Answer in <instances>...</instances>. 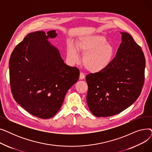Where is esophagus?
Instances as JSON below:
<instances>
[{
	"label": "esophagus",
	"instance_id": "obj_1",
	"mask_svg": "<svg viewBox=\"0 0 152 152\" xmlns=\"http://www.w3.org/2000/svg\"><path fill=\"white\" fill-rule=\"evenodd\" d=\"M85 78V75L84 73H80V74H79V79H84Z\"/></svg>",
	"mask_w": 152,
	"mask_h": 152
}]
</instances>
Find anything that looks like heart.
<instances>
[{"label": "heart", "instance_id": "heart-1", "mask_svg": "<svg viewBox=\"0 0 152 152\" xmlns=\"http://www.w3.org/2000/svg\"><path fill=\"white\" fill-rule=\"evenodd\" d=\"M79 52L84 55L83 61L86 68L92 73H97L106 69L112 61L114 47L102 36L91 35L81 37L76 44ZM73 44L68 46L67 56L70 63L79 61V56Z\"/></svg>", "mask_w": 152, "mask_h": 152}]
</instances>
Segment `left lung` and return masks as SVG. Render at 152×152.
Returning a JSON list of instances; mask_svg holds the SVG:
<instances>
[{
    "label": "left lung",
    "instance_id": "left-lung-1",
    "mask_svg": "<svg viewBox=\"0 0 152 152\" xmlns=\"http://www.w3.org/2000/svg\"><path fill=\"white\" fill-rule=\"evenodd\" d=\"M116 57L104 70L86 76L87 103L97 117L119 113L139 97L144 83L145 59L141 47L127 33Z\"/></svg>",
    "mask_w": 152,
    "mask_h": 152
}]
</instances>
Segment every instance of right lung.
<instances>
[{
  "label": "right lung",
  "instance_id": "add662e5",
  "mask_svg": "<svg viewBox=\"0 0 152 152\" xmlns=\"http://www.w3.org/2000/svg\"><path fill=\"white\" fill-rule=\"evenodd\" d=\"M55 30L28 34L12 53L9 61L11 91L15 101L30 114L53 117L79 76L76 67L64 63L57 47L48 39Z\"/></svg>",
  "mask_w": 152,
  "mask_h": 152
}]
</instances>
